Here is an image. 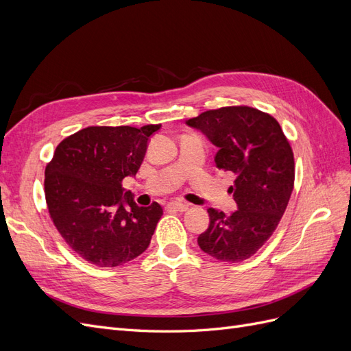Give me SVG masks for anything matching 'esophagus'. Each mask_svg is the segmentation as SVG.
Returning <instances> with one entry per match:
<instances>
[{
  "label": "esophagus",
  "mask_w": 351,
  "mask_h": 351,
  "mask_svg": "<svg viewBox=\"0 0 351 351\" xmlns=\"http://www.w3.org/2000/svg\"><path fill=\"white\" fill-rule=\"evenodd\" d=\"M167 209L183 212V210L189 209V204H184V202H169V204L167 205Z\"/></svg>",
  "instance_id": "esophagus-1"
}]
</instances>
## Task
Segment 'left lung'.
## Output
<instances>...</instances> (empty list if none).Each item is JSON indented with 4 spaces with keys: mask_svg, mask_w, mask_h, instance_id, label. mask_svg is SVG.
Here are the masks:
<instances>
[{
    "mask_svg": "<svg viewBox=\"0 0 351 351\" xmlns=\"http://www.w3.org/2000/svg\"><path fill=\"white\" fill-rule=\"evenodd\" d=\"M218 147L215 165L236 174L230 192L231 215L209 208V227L199 247L222 262H240L256 253L277 228L294 186V156L281 125L252 107L209 110L186 121Z\"/></svg>",
    "mask_w": 351,
    "mask_h": 351,
    "instance_id": "left-lung-1",
    "label": "left lung"
}]
</instances>
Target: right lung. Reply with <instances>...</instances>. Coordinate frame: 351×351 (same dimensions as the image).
Masks as SVG:
<instances>
[{"instance_id":"right-lung-1","label":"right lung","mask_w":351,"mask_h":351,"mask_svg":"<svg viewBox=\"0 0 351 351\" xmlns=\"http://www.w3.org/2000/svg\"><path fill=\"white\" fill-rule=\"evenodd\" d=\"M161 124L82 129L62 141L45 168V199L61 237L79 256L114 268L149 246L162 208L137 206L125 177H134L149 137Z\"/></svg>"}]
</instances>
